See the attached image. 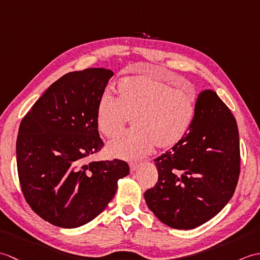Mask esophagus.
Wrapping results in <instances>:
<instances>
[{"mask_svg":"<svg viewBox=\"0 0 260 260\" xmlns=\"http://www.w3.org/2000/svg\"><path fill=\"white\" fill-rule=\"evenodd\" d=\"M129 169L132 172H135V171L139 169V163H135V162H131L129 163Z\"/></svg>","mask_w":260,"mask_h":260,"instance_id":"obj_1","label":"esophagus"}]
</instances>
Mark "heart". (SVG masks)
<instances>
[{
    "label": "heart",
    "instance_id": "1",
    "mask_svg": "<svg viewBox=\"0 0 260 260\" xmlns=\"http://www.w3.org/2000/svg\"><path fill=\"white\" fill-rule=\"evenodd\" d=\"M117 99L104 93L97 105L96 124L108 139L117 135L129 118L134 131L119 135L108 144L112 156L137 159L154 145L170 148L189 133L196 117V93L174 88L161 77L142 75L120 80Z\"/></svg>",
    "mask_w": 260,
    "mask_h": 260
}]
</instances>
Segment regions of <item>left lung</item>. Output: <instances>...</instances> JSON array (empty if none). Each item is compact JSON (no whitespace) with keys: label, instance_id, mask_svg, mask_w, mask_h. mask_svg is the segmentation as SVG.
Wrapping results in <instances>:
<instances>
[{"label":"left lung","instance_id":"1","mask_svg":"<svg viewBox=\"0 0 260 260\" xmlns=\"http://www.w3.org/2000/svg\"><path fill=\"white\" fill-rule=\"evenodd\" d=\"M154 162L158 180L144 198L159 221L189 230L221 211L238 183L240 150L237 121L217 93L198 96L189 133Z\"/></svg>","mask_w":260,"mask_h":260}]
</instances>
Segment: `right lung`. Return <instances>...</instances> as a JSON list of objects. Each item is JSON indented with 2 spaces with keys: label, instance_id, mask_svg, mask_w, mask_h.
<instances>
[{
  "label": "right lung",
  "instance_id": "right-lung-1",
  "mask_svg": "<svg viewBox=\"0 0 260 260\" xmlns=\"http://www.w3.org/2000/svg\"><path fill=\"white\" fill-rule=\"evenodd\" d=\"M114 73L74 71L43 92L22 119L16 163L22 192L39 217L61 228H78L112 201L119 179L129 174L121 159L87 163L102 150L96 110Z\"/></svg>",
  "mask_w": 260,
  "mask_h": 260
}]
</instances>
